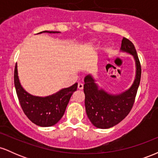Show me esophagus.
Here are the masks:
<instances>
[{"instance_id": "obj_1", "label": "esophagus", "mask_w": 158, "mask_h": 158, "mask_svg": "<svg viewBox=\"0 0 158 158\" xmlns=\"http://www.w3.org/2000/svg\"><path fill=\"white\" fill-rule=\"evenodd\" d=\"M83 87H84V85H83L82 83L81 82L78 83V89H79V90L83 89Z\"/></svg>"}]
</instances>
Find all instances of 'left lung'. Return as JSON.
<instances>
[{"label": "left lung", "mask_w": 158, "mask_h": 158, "mask_svg": "<svg viewBox=\"0 0 158 158\" xmlns=\"http://www.w3.org/2000/svg\"><path fill=\"white\" fill-rule=\"evenodd\" d=\"M121 50L133 55L137 67L135 81L128 90L119 95H110L102 89H99L90 75L86 76L84 79L86 113L90 122L97 128H109L118 124L129 114L135 103L140 82V62L135 45L125 37L122 40Z\"/></svg>", "instance_id": "left-lung-1"}]
</instances>
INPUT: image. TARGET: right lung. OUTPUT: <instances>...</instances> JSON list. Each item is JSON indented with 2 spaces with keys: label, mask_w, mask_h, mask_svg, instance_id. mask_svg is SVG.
I'll list each match as a JSON object with an SVG mask.
<instances>
[{
  "label": "right lung",
  "mask_w": 158,
  "mask_h": 158,
  "mask_svg": "<svg viewBox=\"0 0 158 158\" xmlns=\"http://www.w3.org/2000/svg\"><path fill=\"white\" fill-rule=\"evenodd\" d=\"M41 32L56 33L59 32L43 31ZM14 83L18 98L23 113L31 122L41 127L55 125L64 115L67 106L74 91L77 89V83L64 88L55 94L46 97L30 95L21 87L18 77L17 64L14 71Z\"/></svg>",
  "instance_id": "obj_1"
}]
</instances>
